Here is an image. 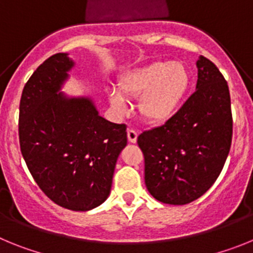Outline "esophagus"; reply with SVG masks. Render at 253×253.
Wrapping results in <instances>:
<instances>
[{"label":"esophagus","mask_w":253,"mask_h":253,"mask_svg":"<svg viewBox=\"0 0 253 253\" xmlns=\"http://www.w3.org/2000/svg\"><path fill=\"white\" fill-rule=\"evenodd\" d=\"M138 138V133L134 129H128V140L130 143H135L137 142Z\"/></svg>","instance_id":"34e87169"}]
</instances>
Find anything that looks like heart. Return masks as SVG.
<instances>
[{"label": "heart", "instance_id": "obj_1", "mask_svg": "<svg viewBox=\"0 0 253 253\" xmlns=\"http://www.w3.org/2000/svg\"><path fill=\"white\" fill-rule=\"evenodd\" d=\"M190 84L191 75L182 62H154L125 72L118 82L119 91L111 90L109 100L114 110L124 115L129 109L126 100L140 95L139 115L151 124H165L178 113Z\"/></svg>", "mask_w": 253, "mask_h": 253}]
</instances>
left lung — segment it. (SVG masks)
Here are the masks:
<instances>
[{"mask_svg":"<svg viewBox=\"0 0 253 253\" xmlns=\"http://www.w3.org/2000/svg\"><path fill=\"white\" fill-rule=\"evenodd\" d=\"M196 67V91L175 118L138 137L146 186L165 204L185 205L204 195L231 149L233 120L227 81L203 55Z\"/></svg>","mask_w":253,"mask_h":253,"instance_id":"left-lung-1","label":"left lung"}]
</instances>
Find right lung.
Listing matches in <instances>:
<instances>
[{
    "instance_id": "right-lung-1",
    "label": "right lung",
    "mask_w": 253,
    "mask_h": 253,
    "mask_svg": "<svg viewBox=\"0 0 253 253\" xmlns=\"http://www.w3.org/2000/svg\"><path fill=\"white\" fill-rule=\"evenodd\" d=\"M73 67L67 53H57L29 78L20 100V148L51 202L87 211L110 195L116 161L128 140L125 124L100 116L90 97L60 92Z\"/></svg>"
}]
</instances>
